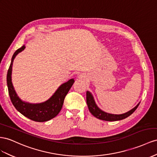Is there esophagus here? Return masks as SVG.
Returning <instances> with one entry per match:
<instances>
[{
    "instance_id": "1",
    "label": "esophagus",
    "mask_w": 157,
    "mask_h": 157,
    "mask_svg": "<svg viewBox=\"0 0 157 157\" xmlns=\"http://www.w3.org/2000/svg\"><path fill=\"white\" fill-rule=\"evenodd\" d=\"M78 78H80V79H82V80H84V78H85L86 77H85V76H84V75H82V74H80V75H79V77H78Z\"/></svg>"
}]
</instances>
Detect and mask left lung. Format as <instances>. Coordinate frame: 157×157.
<instances>
[{
  "label": "left lung",
  "instance_id": "8db88e82",
  "mask_svg": "<svg viewBox=\"0 0 157 157\" xmlns=\"http://www.w3.org/2000/svg\"><path fill=\"white\" fill-rule=\"evenodd\" d=\"M86 103L88 105L89 111L90 112V113L93 116L96 117V118H98V119L108 121L121 120L129 117L135 111V110H136V109L139 106V104H140V102H139L135 108H133L132 109L129 110V112L125 113L118 114V115L117 114L108 113L102 111V110H101L98 106H97V105L95 103L94 97H93L92 94L89 91L86 92Z\"/></svg>",
  "mask_w": 157,
  "mask_h": 157
}]
</instances>
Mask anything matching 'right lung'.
Instances as JSON below:
<instances>
[{
  "label": "right lung",
  "mask_w": 157,
  "mask_h": 157,
  "mask_svg": "<svg viewBox=\"0 0 157 157\" xmlns=\"http://www.w3.org/2000/svg\"><path fill=\"white\" fill-rule=\"evenodd\" d=\"M25 49V46L17 49L14 52L9 69L8 70L6 81L10 98L12 104L18 111L29 119L37 122L47 121L56 117L60 112L67 93L73 85L75 80L71 78L67 82L61 84L54 94L44 102L40 104H30L21 100L17 95L12 83V67L14 59L20 52Z\"/></svg>",
  "instance_id": "right-lung-1"
}]
</instances>
